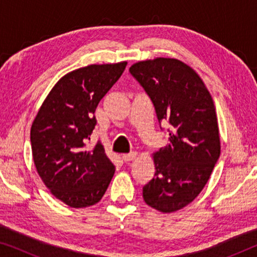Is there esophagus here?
<instances>
[{"instance_id": "1", "label": "esophagus", "mask_w": 257, "mask_h": 257, "mask_svg": "<svg viewBox=\"0 0 257 257\" xmlns=\"http://www.w3.org/2000/svg\"><path fill=\"white\" fill-rule=\"evenodd\" d=\"M136 158H137L136 152H132V153H128V154H122V156H121V159L124 160L125 163H128V161L135 160Z\"/></svg>"}]
</instances>
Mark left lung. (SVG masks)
Segmentation results:
<instances>
[{"label":"left lung","mask_w":257,"mask_h":257,"mask_svg":"<svg viewBox=\"0 0 257 257\" xmlns=\"http://www.w3.org/2000/svg\"><path fill=\"white\" fill-rule=\"evenodd\" d=\"M130 72L152 100L158 121L170 124V144L153 153L156 173L143 187L144 200L159 212H177L200 194L220 157L213 98L198 73L179 59H147Z\"/></svg>","instance_id":"8db88e82"}]
</instances>
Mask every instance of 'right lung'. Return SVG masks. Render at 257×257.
Returning a JSON list of instances; mask_svg holds the SVG:
<instances>
[{"instance_id":"add662e5","label":"right lung","mask_w":257,"mask_h":257,"mask_svg":"<svg viewBox=\"0 0 257 257\" xmlns=\"http://www.w3.org/2000/svg\"><path fill=\"white\" fill-rule=\"evenodd\" d=\"M126 64H91L66 73L49 92L31 125L37 173L51 194L72 208L99 202L114 174L104 146L86 144L97 122L98 103L120 78Z\"/></svg>"}]
</instances>
